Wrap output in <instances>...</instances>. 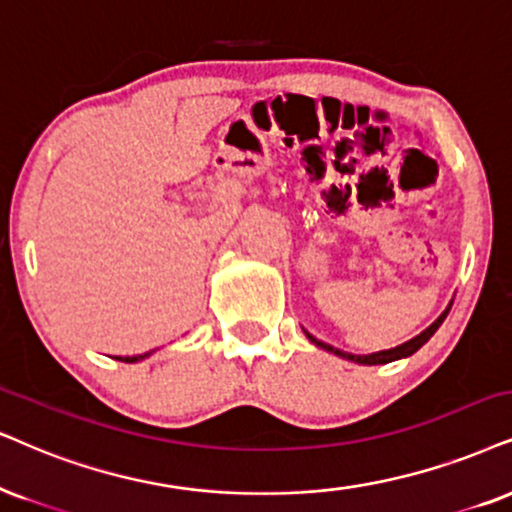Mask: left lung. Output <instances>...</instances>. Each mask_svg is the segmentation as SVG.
I'll list each match as a JSON object with an SVG mask.
<instances>
[{"label":"left lung","instance_id":"8db88e82","mask_svg":"<svg viewBox=\"0 0 512 512\" xmlns=\"http://www.w3.org/2000/svg\"><path fill=\"white\" fill-rule=\"evenodd\" d=\"M451 304H454V300L449 302V307L444 309L442 314L437 316V321L435 323H430L428 328H425L423 333L420 335H416V338H411V340H406L404 345H397V347H392V349H383V352H373V354H349V352H342V349H338V347H333V345H328V342H323V340H316L312 333L309 331H304V335H307V340L312 342V345H316L319 349H323V352H331V354H335V357H340V359H347V361H354V364H361V366H378V364H390V361H397V359H406V357H411V354H416L420 347L425 345V342H428L432 335L437 333V328L442 326L444 323V319H446V314H449V309H451Z\"/></svg>","mask_w":512,"mask_h":512}]
</instances>
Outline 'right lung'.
I'll list each match as a JSON object with an SVG mask.
<instances>
[{"label":"right lung","mask_w":512,"mask_h":512,"mask_svg":"<svg viewBox=\"0 0 512 512\" xmlns=\"http://www.w3.org/2000/svg\"><path fill=\"white\" fill-rule=\"evenodd\" d=\"M153 352H146V354H134V357H118L120 361H125V364H137V361H144L146 357H151Z\"/></svg>","instance_id":"add662e5"}]
</instances>
